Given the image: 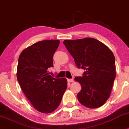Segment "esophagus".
<instances>
[{
	"mask_svg": "<svg viewBox=\"0 0 129 129\" xmlns=\"http://www.w3.org/2000/svg\"><path fill=\"white\" fill-rule=\"evenodd\" d=\"M68 81L69 82H73V79H68Z\"/></svg>",
	"mask_w": 129,
	"mask_h": 129,
	"instance_id": "34e87169",
	"label": "esophagus"
}]
</instances>
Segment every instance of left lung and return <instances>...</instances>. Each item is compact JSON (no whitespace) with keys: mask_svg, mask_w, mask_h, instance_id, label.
<instances>
[{"mask_svg":"<svg viewBox=\"0 0 129 129\" xmlns=\"http://www.w3.org/2000/svg\"><path fill=\"white\" fill-rule=\"evenodd\" d=\"M63 43L79 68L86 70L75 81L82 86L77 99L82 105L96 109L110 96L116 77L115 58L112 50L98 40L86 38L64 40Z\"/></svg>","mask_w":129,"mask_h":129,"instance_id":"obj_1","label":"left lung"}]
</instances>
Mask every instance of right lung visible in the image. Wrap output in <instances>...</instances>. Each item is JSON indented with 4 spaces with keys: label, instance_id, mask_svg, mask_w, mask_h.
I'll use <instances>...</instances> for the list:
<instances>
[{
    "label": "right lung",
    "instance_id": "right-lung-1",
    "mask_svg": "<svg viewBox=\"0 0 129 129\" xmlns=\"http://www.w3.org/2000/svg\"><path fill=\"white\" fill-rule=\"evenodd\" d=\"M59 40L39 41L24 49L19 57L17 79L23 92L33 107L43 113L56 110L68 87L66 78L49 75Z\"/></svg>",
    "mask_w": 129,
    "mask_h": 129
}]
</instances>
